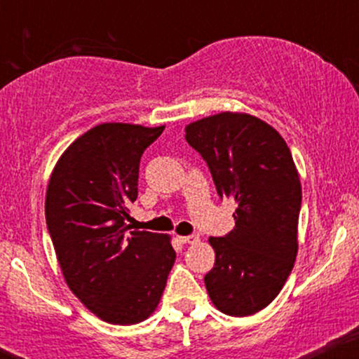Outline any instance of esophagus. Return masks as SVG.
<instances>
[{"mask_svg": "<svg viewBox=\"0 0 359 359\" xmlns=\"http://www.w3.org/2000/svg\"><path fill=\"white\" fill-rule=\"evenodd\" d=\"M179 241L184 243V245H196V243H199V236H197V234H191V236H179Z\"/></svg>", "mask_w": 359, "mask_h": 359, "instance_id": "34e87169", "label": "esophagus"}]
</instances>
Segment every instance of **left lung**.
Masks as SVG:
<instances>
[{
	"label": "left lung",
	"mask_w": 359,
	"mask_h": 359,
	"mask_svg": "<svg viewBox=\"0 0 359 359\" xmlns=\"http://www.w3.org/2000/svg\"><path fill=\"white\" fill-rule=\"evenodd\" d=\"M185 140L208 162L217 194L236 203L233 231L209 238L208 294L222 314L253 316L280 294L297 258L302 185L290 148L269 123L233 111L187 125Z\"/></svg>",
	"instance_id": "8db88e82"
}]
</instances>
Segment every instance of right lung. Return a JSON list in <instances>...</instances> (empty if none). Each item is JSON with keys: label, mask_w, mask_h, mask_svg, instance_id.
<instances>
[{"label": "right lung", "mask_w": 359, "mask_h": 359, "mask_svg": "<svg viewBox=\"0 0 359 359\" xmlns=\"http://www.w3.org/2000/svg\"><path fill=\"white\" fill-rule=\"evenodd\" d=\"M165 126L102 123L53 167L45 219L65 283L104 323L131 325L155 312L175 251L168 234L130 231L140 158Z\"/></svg>", "instance_id": "add662e5"}]
</instances>
